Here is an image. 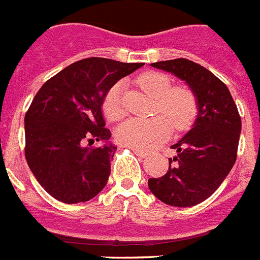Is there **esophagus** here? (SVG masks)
I'll return each mask as SVG.
<instances>
[{"mask_svg": "<svg viewBox=\"0 0 260 260\" xmlns=\"http://www.w3.org/2000/svg\"><path fill=\"white\" fill-rule=\"evenodd\" d=\"M132 150L134 151V154L138 155V157H141V158H145V157H147L146 151L140 150V149H134V147H132Z\"/></svg>", "mask_w": 260, "mask_h": 260, "instance_id": "esophagus-1", "label": "esophagus"}]
</instances>
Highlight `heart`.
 <instances>
[{
  "label": "heart",
  "instance_id": "1",
  "mask_svg": "<svg viewBox=\"0 0 260 260\" xmlns=\"http://www.w3.org/2000/svg\"><path fill=\"white\" fill-rule=\"evenodd\" d=\"M140 86L147 94L157 99V113L169 117L174 127L178 130L192 124L197 114L196 95L189 87H172L169 76L161 72H147L138 79ZM120 83L114 84L103 99V111L107 119L119 120L124 115L120 98ZM167 118L154 117L150 119L130 118L117 128L118 142L124 146L147 150L168 138L172 126Z\"/></svg>",
  "mask_w": 260,
  "mask_h": 260
}]
</instances>
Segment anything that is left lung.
<instances>
[{
    "instance_id": "8db88e82",
    "label": "left lung",
    "mask_w": 260,
    "mask_h": 260,
    "mask_svg": "<svg viewBox=\"0 0 260 260\" xmlns=\"http://www.w3.org/2000/svg\"><path fill=\"white\" fill-rule=\"evenodd\" d=\"M185 82L197 99L192 128L172 149L165 176L149 178V189L173 207H193L207 200L224 181L236 161L242 119L231 92L207 68L188 59L151 63Z\"/></svg>"
}]
</instances>
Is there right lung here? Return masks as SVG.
<instances>
[{
  "label": "right lung",
  "mask_w": 260,
  "mask_h": 260,
  "mask_svg": "<svg viewBox=\"0 0 260 260\" xmlns=\"http://www.w3.org/2000/svg\"><path fill=\"white\" fill-rule=\"evenodd\" d=\"M143 63L88 57L43 84L25 114V158L56 200L84 203L105 188L117 146L110 142L102 105L119 79ZM101 142L98 148H88Z\"/></svg>",
  "instance_id": "add662e5"
}]
</instances>
